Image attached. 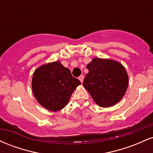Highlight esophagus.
Returning a JSON list of instances; mask_svg holds the SVG:
<instances>
[{"mask_svg":"<svg viewBox=\"0 0 153 153\" xmlns=\"http://www.w3.org/2000/svg\"><path fill=\"white\" fill-rule=\"evenodd\" d=\"M78 79L80 80V82H82V81H83V79H84V76L83 75H80V76L78 78Z\"/></svg>","mask_w":153,"mask_h":153,"instance_id":"34e87169","label":"esophagus"}]
</instances>
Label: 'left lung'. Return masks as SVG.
<instances>
[{
  "instance_id": "8db88e82",
  "label": "left lung",
  "mask_w": 153,
  "mask_h": 153,
  "mask_svg": "<svg viewBox=\"0 0 153 153\" xmlns=\"http://www.w3.org/2000/svg\"><path fill=\"white\" fill-rule=\"evenodd\" d=\"M87 69L88 73L82 85L99 106H112L122 99L129 80L122 64L96 57L88 65Z\"/></svg>"
}]
</instances>
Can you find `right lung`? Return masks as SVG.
I'll return each instance as SVG.
<instances>
[{
  "instance_id": "1",
  "label": "right lung",
  "mask_w": 153,
  "mask_h": 153,
  "mask_svg": "<svg viewBox=\"0 0 153 153\" xmlns=\"http://www.w3.org/2000/svg\"><path fill=\"white\" fill-rule=\"evenodd\" d=\"M80 83L68 68L59 62H54L34 71L31 85L38 102L47 109L57 111L68 104L72 94Z\"/></svg>"
}]
</instances>
